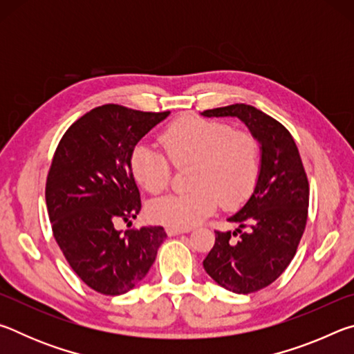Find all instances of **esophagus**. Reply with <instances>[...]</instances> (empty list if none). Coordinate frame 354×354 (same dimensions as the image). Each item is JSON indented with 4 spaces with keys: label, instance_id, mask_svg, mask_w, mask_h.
<instances>
[{
    "label": "esophagus",
    "instance_id": "esophagus-1",
    "mask_svg": "<svg viewBox=\"0 0 354 354\" xmlns=\"http://www.w3.org/2000/svg\"><path fill=\"white\" fill-rule=\"evenodd\" d=\"M190 227H167V234L170 237L171 236H178V234H184V232H189Z\"/></svg>",
    "mask_w": 354,
    "mask_h": 354
}]
</instances>
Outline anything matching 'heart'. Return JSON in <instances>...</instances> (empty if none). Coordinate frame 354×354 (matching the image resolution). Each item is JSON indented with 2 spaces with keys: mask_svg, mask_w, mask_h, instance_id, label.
I'll return each instance as SVG.
<instances>
[{
  "mask_svg": "<svg viewBox=\"0 0 354 354\" xmlns=\"http://www.w3.org/2000/svg\"><path fill=\"white\" fill-rule=\"evenodd\" d=\"M159 140L167 156L147 145L134 148V178L149 194H162L170 184V158L175 167H194L189 178L194 190L153 201L149 217L158 223L190 227L209 217L218 203L234 207L253 192L261 170V149L253 136L214 120L183 117L169 124Z\"/></svg>",
  "mask_w": 354,
  "mask_h": 354,
  "instance_id": "obj_1",
  "label": "heart"
}]
</instances>
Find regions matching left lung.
I'll return each mask as SVG.
<instances>
[{"instance_id":"1","label":"left lung","mask_w":354,"mask_h":354,"mask_svg":"<svg viewBox=\"0 0 354 354\" xmlns=\"http://www.w3.org/2000/svg\"><path fill=\"white\" fill-rule=\"evenodd\" d=\"M201 115L236 117L261 145L253 194L227 218L239 227L234 232L215 231L214 247L203 261L206 273L226 290L257 292L278 279L297 253L308 220L306 171L289 131L256 107L231 104Z\"/></svg>"}]
</instances>
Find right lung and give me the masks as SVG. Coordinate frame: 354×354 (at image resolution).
Instances as JSON below:
<instances>
[{
  "instance_id": "obj_1",
  "label": "right lung",
  "mask_w": 354,
  "mask_h": 354,
  "mask_svg": "<svg viewBox=\"0 0 354 354\" xmlns=\"http://www.w3.org/2000/svg\"><path fill=\"white\" fill-rule=\"evenodd\" d=\"M169 113L95 107L56 148L45 189L53 234L73 272L103 295H122L139 284L167 237L162 226L123 232L113 225L140 212L131 154Z\"/></svg>"
}]
</instances>
